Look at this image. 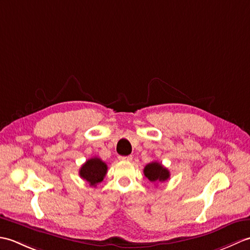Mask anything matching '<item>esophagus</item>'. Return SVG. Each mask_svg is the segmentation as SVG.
I'll return each instance as SVG.
<instances>
[{
	"instance_id": "obj_1",
	"label": "esophagus",
	"mask_w": 250,
	"mask_h": 250,
	"mask_svg": "<svg viewBox=\"0 0 250 250\" xmlns=\"http://www.w3.org/2000/svg\"><path fill=\"white\" fill-rule=\"evenodd\" d=\"M118 159L120 161H131L132 156H119Z\"/></svg>"
}]
</instances>
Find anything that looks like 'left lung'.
<instances>
[{
  "instance_id": "obj_1",
  "label": "left lung",
  "mask_w": 250,
  "mask_h": 250,
  "mask_svg": "<svg viewBox=\"0 0 250 250\" xmlns=\"http://www.w3.org/2000/svg\"><path fill=\"white\" fill-rule=\"evenodd\" d=\"M144 175L151 183L166 182L169 178V171L157 161L148 163L144 168Z\"/></svg>"
}]
</instances>
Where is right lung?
Returning <instances> with one entry per match:
<instances>
[{
    "label": "right lung",
    "mask_w": 250,
    "mask_h": 250,
    "mask_svg": "<svg viewBox=\"0 0 250 250\" xmlns=\"http://www.w3.org/2000/svg\"><path fill=\"white\" fill-rule=\"evenodd\" d=\"M106 173H107V166L97 157L89 159L79 169V176L94 187L97 184L102 182Z\"/></svg>",
    "instance_id": "1"
}]
</instances>
